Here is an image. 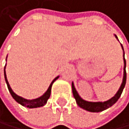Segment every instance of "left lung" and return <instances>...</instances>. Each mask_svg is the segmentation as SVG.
Masks as SVG:
<instances>
[{
	"mask_svg": "<svg viewBox=\"0 0 129 129\" xmlns=\"http://www.w3.org/2000/svg\"><path fill=\"white\" fill-rule=\"evenodd\" d=\"M115 37L117 39V36L115 35ZM122 50L124 51V48L123 46L121 45ZM124 76H123V81L121 83V86H120V89H118L117 93L115 94V96L113 97L111 99L108 100L106 102H86L83 100L80 96L78 95L75 87L74 86V83L72 82V92H73V95L74 98H75L76 102L78 104V105L79 107L82 108L85 110H87L89 112H92V113H98V112H102L103 110L107 109L108 108L111 107L113 105H114L116 102H117V100L120 98V95H121L123 89L125 86V83H126V71H125V67H126V61L124 58Z\"/></svg>",
	"mask_w": 129,
	"mask_h": 129,
	"instance_id": "1",
	"label": "left lung"
}]
</instances>
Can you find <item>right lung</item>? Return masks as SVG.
<instances>
[{"label":"right lung","mask_w":129,"mask_h":129,"mask_svg":"<svg viewBox=\"0 0 129 129\" xmlns=\"http://www.w3.org/2000/svg\"><path fill=\"white\" fill-rule=\"evenodd\" d=\"M59 76L56 77L54 80L51 82V85L49 86L47 90L43 93L41 97L38 98H36V99H32V100H27V99H25L22 97H20L18 96L17 94H16L13 91H12V88L10 87L9 86V83L7 80V77H6V73H5V82H6V84L8 86V88H9V90L12 95V97L15 99V101L17 102L19 104H20L23 106H25V107H27V108H30V109H32V108H37V107H41V106H43L47 102V100L50 98V95H51V86H52V84L54 83L56 79L58 78Z\"/></svg>","instance_id":"add662e5"}]
</instances>
